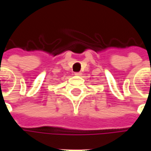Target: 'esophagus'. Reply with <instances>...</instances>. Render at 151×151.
I'll return each instance as SVG.
<instances>
[{
	"label": "esophagus",
	"mask_w": 151,
	"mask_h": 151,
	"mask_svg": "<svg viewBox=\"0 0 151 151\" xmlns=\"http://www.w3.org/2000/svg\"><path fill=\"white\" fill-rule=\"evenodd\" d=\"M75 75L77 76H80V75H82V73H80V72H76L75 73H74Z\"/></svg>",
	"instance_id": "34e87169"
}]
</instances>
